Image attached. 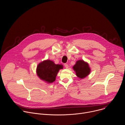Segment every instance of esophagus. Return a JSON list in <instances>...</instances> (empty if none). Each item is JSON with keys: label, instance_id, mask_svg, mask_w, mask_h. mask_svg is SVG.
Segmentation results:
<instances>
[{"label": "esophagus", "instance_id": "34e87169", "mask_svg": "<svg viewBox=\"0 0 125 125\" xmlns=\"http://www.w3.org/2000/svg\"><path fill=\"white\" fill-rule=\"evenodd\" d=\"M64 66H65V68H66V69H68V68H69V66H68V65L67 64H64Z\"/></svg>", "mask_w": 125, "mask_h": 125}]
</instances>
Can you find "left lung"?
Listing matches in <instances>:
<instances>
[{
  "label": "left lung",
  "mask_w": 125,
  "mask_h": 125,
  "mask_svg": "<svg viewBox=\"0 0 125 125\" xmlns=\"http://www.w3.org/2000/svg\"><path fill=\"white\" fill-rule=\"evenodd\" d=\"M76 76L80 79H83L90 74L91 69L87 62L83 60H79L73 67Z\"/></svg>",
  "instance_id": "left-lung-1"
}]
</instances>
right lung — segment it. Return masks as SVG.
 I'll list each match as a JSON object with an SVG mask.
<instances>
[{
    "instance_id": "right-lung-1",
    "label": "right lung",
    "mask_w": 125,
    "mask_h": 125,
    "mask_svg": "<svg viewBox=\"0 0 125 125\" xmlns=\"http://www.w3.org/2000/svg\"><path fill=\"white\" fill-rule=\"evenodd\" d=\"M63 69L62 64H55L50 60H45L37 66L36 73L39 78L48 83L54 82L60 69Z\"/></svg>"
}]
</instances>
